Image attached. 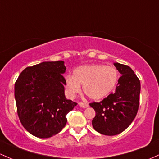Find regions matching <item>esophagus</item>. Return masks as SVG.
I'll use <instances>...</instances> for the list:
<instances>
[{"mask_svg": "<svg viewBox=\"0 0 159 159\" xmlns=\"http://www.w3.org/2000/svg\"><path fill=\"white\" fill-rule=\"evenodd\" d=\"M78 105L81 106V108H84V109L88 107V103H84V102H79V103H78Z\"/></svg>", "mask_w": 159, "mask_h": 159, "instance_id": "obj_1", "label": "esophagus"}]
</instances>
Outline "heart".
Masks as SVG:
<instances>
[{"label":"heart","instance_id":"obj_1","mask_svg":"<svg viewBox=\"0 0 159 159\" xmlns=\"http://www.w3.org/2000/svg\"><path fill=\"white\" fill-rule=\"evenodd\" d=\"M118 71L114 66L99 64L76 68L73 75L66 78V87L69 97H73L83 90L89 98L98 100L109 95L118 83Z\"/></svg>","mask_w":159,"mask_h":159}]
</instances>
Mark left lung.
<instances>
[{
  "mask_svg": "<svg viewBox=\"0 0 159 159\" xmlns=\"http://www.w3.org/2000/svg\"><path fill=\"white\" fill-rule=\"evenodd\" d=\"M121 76L116 91L99 102H91L96 116L92 121L94 130L107 136L123 132L137 116L139 104L140 82L128 66L114 63Z\"/></svg>",
  "mask_w": 159,
  "mask_h": 159,
  "instance_id": "obj_1",
  "label": "left lung"
}]
</instances>
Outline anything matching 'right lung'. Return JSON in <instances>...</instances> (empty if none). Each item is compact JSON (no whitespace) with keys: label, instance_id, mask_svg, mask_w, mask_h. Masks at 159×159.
Returning a JSON list of instances; mask_svg holds the SVG:
<instances>
[{"label":"right lung","instance_id":"1","mask_svg":"<svg viewBox=\"0 0 159 159\" xmlns=\"http://www.w3.org/2000/svg\"><path fill=\"white\" fill-rule=\"evenodd\" d=\"M63 61L25 68L15 83L17 113L22 126L39 138L56 135L66 126V115L77 105L65 97Z\"/></svg>","mask_w":159,"mask_h":159}]
</instances>
